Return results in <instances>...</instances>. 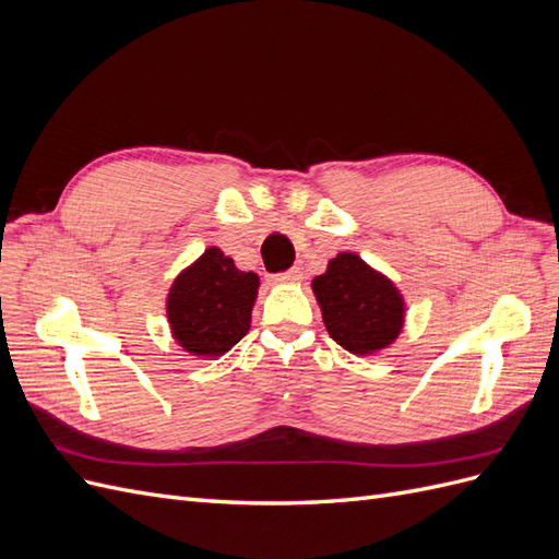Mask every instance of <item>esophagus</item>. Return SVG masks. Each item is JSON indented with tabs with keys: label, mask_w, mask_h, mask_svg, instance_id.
<instances>
[{
	"label": "esophagus",
	"mask_w": 559,
	"mask_h": 559,
	"mask_svg": "<svg viewBox=\"0 0 559 559\" xmlns=\"http://www.w3.org/2000/svg\"><path fill=\"white\" fill-rule=\"evenodd\" d=\"M300 280H302V273L298 267H292V270H286V273L275 275V282H282V284H292V282H300Z\"/></svg>",
	"instance_id": "obj_1"
}]
</instances>
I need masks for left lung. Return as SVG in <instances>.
<instances>
[{
    "label": "left lung",
    "instance_id": "8db88e82",
    "mask_svg": "<svg viewBox=\"0 0 559 559\" xmlns=\"http://www.w3.org/2000/svg\"><path fill=\"white\" fill-rule=\"evenodd\" d=\"M312 294L329 335L359 357H370L394 345L403 331V294L359 253H335L326 273L312 280Z\"/></svg>",
    "mask_w": 559,
    "mask_h": 559
}]
</instances>
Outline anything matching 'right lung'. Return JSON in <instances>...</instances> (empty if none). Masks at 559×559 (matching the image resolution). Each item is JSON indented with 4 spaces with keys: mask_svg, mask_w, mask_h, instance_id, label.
<instances>
[{
    "mask_svg": "<svg viewBox=\"0 0 559 559\" xmlns=\"http://www.w3.org/2000/svg\"><path fill=\"white\" fill-rule=\"evenodd\" d=\"M259 275L235 267L218 247H207L175 277L165 312L177 345L191 357L216 359L249 333Z\"/></svg>",
    "mask_w": 559,
    "mask_h": 559,
    "instance_id": "right-lung-1",
    "label": "right lung"
}]
</instances>
